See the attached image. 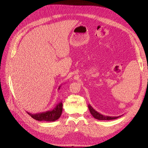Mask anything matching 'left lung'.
I'll use <instances>...</instances> for the list:
<instances>
[{"instance_id": "1", "label": "left lung", "mask_w": 148, "mask_h": 148, "mask_svg": "<svg viewBox=\"0 0 148 148\" xmlns=\"http://www.w3.org/2000/svg\"><path fill=\"white\" fill-rule=\"evenodd\" d=\"M88 108H89L91 114L93 116V117L98 120H112V119H116L122 116V115H121V116H110L103 115L101 114H99L98 112H97L96 110H95L91 106L90 104L88 105Z\"/></svg>"}]
</instances>
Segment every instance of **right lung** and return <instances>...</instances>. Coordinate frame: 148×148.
<instances>
[{"instance_id": "right-lung-1", "label": "right lung", "mask_w": 148, "mask_h": 148, "mask_svg": "<svg viewBox=\"0 0 148 148\" xmlns=\"http://www.w3.org/2000/svg\"><path fill=\"white\" fill-rule=\"evenodd\" d=\"M61 85L59 86L58 90L60 89ZM62 111V101L58 103L56 107L51 110L47 111L46 112H40L37 114H31L29 112L27 113L32 116L33 119L40 121H48V122H53L59 119Z\"/></svg>"}]
</instances>
